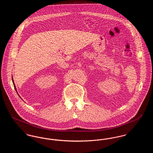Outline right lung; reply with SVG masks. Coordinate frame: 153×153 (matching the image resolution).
I'll return each mask as SVG.
<instances>
[{"label":"right lung","mask_w":153,"mask_h":153,"mask_svg":"<svg viewBox=\"0 0 153 153\" xmlns=\"http://www.w3.org/2000/svg\"><path fill=\"white\" fill-rule=\"evenodd\" d=\"M12 80H13V84H14V87L15 89V91H16V87H15V85L14 83V80H13V79L12 78ZM20 97V96H19Z\"/></svg>","instance_id":"obj_1"}]
</instances>
